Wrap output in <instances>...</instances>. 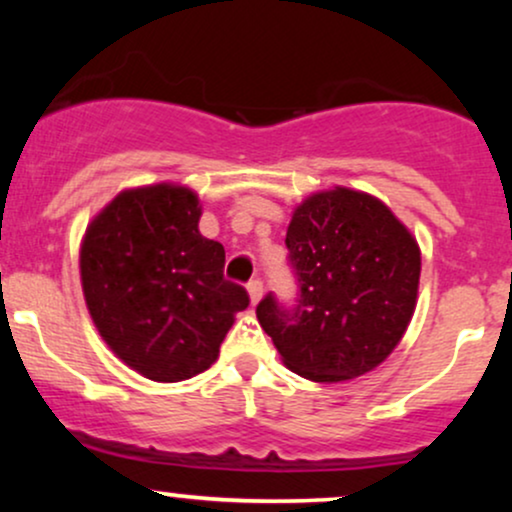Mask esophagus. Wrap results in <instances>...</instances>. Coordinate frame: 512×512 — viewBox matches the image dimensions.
Masks as SVG:
<instances>
[{"mask_svg":"<svg viewBox=\"0 0 512 512\" xmlns=\"http://www.w3.org/2000/svg\"><path fill=\"white\" fill-rule=\"evenodd\" d=\"M248 293H250V303H252V305L260 303V301H262V293H264L262 281H260V279L250 281V284H248Z\"/></svg>","mask_w":512,"mask_h":512,"instance_id":"obj_1","label":"esophagus"}]
</instances>
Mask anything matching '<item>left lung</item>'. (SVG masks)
Listing matches in <instances>:
<instances>
[{
    "mask_svg": "<svg viewBox=\"0 0 512 512\" xmlns=\"http://www.w3.org/2000/svg\"><path fill=\"white\" fill-rule=\"evenodd\" d=\"M286 248L298 305L281 308L272 293L257 305L284 366L327 385L378 368L419 298L421 250L409 228L378 197L337 185L293 209Z\"/></svg>",
    "mask_w": 512,
    "mask_h": 512,
    "instance_id": "1",
    "label": "left lung"
}]
</instances>
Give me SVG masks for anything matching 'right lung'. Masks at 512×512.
Here are the masks:
<instances>
[{
  "instance_id": "1",
  "label": "right lung",
  "mask_w": 512,
  "mask_h": 512,
  "mask_svg": "<svg viewBox=\"0 0 512 512\" xmlns=\"http://www.w3.org/2000/svg\"><path fill=\"white\" fill-rule=\"evenodd\" d=\"M202 204L178 182L129 187L93 216L81 238V289L93 325L125 366L180 383L219 358L248 308L223 279L226 250L199 233Z\"/></svg>"
}]
</instances>
